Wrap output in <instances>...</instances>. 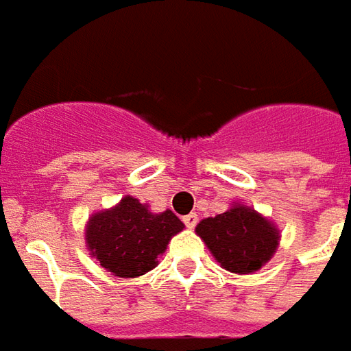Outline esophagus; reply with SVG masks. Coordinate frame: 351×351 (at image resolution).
<instances>
[{"instance_id": "obj_1", "label": "esophagus", "mask_w": 351, "mask_h": 351, "mask_svg": "<svg viewBox=\"0 0 351 351\" xmlns=\"http://www.w3.org/2000/svg\"><path fill=\"white\" fill-rule=\"evenodd\" d=\"M182 222L186 224V228L192 230V228L197 224V215H195V213H190V215H186V217L182 218Z\"/></svg>"}]
</instances>
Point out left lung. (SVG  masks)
I'll use <instances>...</instances> for the list:
<instances>
[{"label":"left lung","mask_w":351,"mask_h":351,"mask_svg":"<svg viewBox=\"0 0 351 351\" xmlns=\"http://www.w3.org/2000/svg\"><path fill=\"white\" fill-rule=\"evenodd\" d=\"M195 232L220 266L234 274H252L274 256L279 230L247 205L201 220Z\"/></svg>","instance_id":"obj_1"}]
</instances>
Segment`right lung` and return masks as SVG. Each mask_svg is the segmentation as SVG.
Listing matches in <instances>:
<instances>
[{"label": "right lung", "instance_id": "1", "mask_svg": "<svg viewBox=\"0 0 351 351\" xmlns=\"http://www.w3.org/2000/svg\"><path fill=\"white\" fill-rule=\"evenodd\" d=\"M182 228L173 210L156 215L136 197L125 195L116 207L89 218L85 241L102 268L117 278H138L158 266V256Z\"/></svg>", "mask_w": 351, "mask_h": 351}]
</instances>
